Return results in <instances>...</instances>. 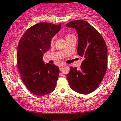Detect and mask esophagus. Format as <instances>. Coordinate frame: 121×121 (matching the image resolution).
<instances>
[{
  "instance_id": "esophagus-1",
  "label": "esophagus",
  "mask_w": 121,
  "mask_h": 121,
  "mask_svg": "<svg viewBox=\"0 0 121 121\" xmlns=\"http://www.w3.org/2000/svg\"><path fill=\"white\" fill-rule=\"evenodd\" d=\"M64 64H61L59 66V68H60V70H61V69H62V68L64 66Z\"/></svg>"
}]
</instances>
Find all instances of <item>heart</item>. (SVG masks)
<instances>
[{"mask_svg": "<svg viewBox=\"0 0 121 121\" xmlns=\"http://www.w3.org/2000/svg\"><path fill=\"white\" fill-rule=\"evenodd\" d=\"M74 37V36L73 35L68 34V35H66V36H65V39L68 40V39H69L71 38V37ZM55 37H52V38L51 39V42H50V43H51V45H52V44H54V43H55Z\"/></svg>", "mask_w": 121, "mask_h": 121, "instance_id": "b5f03b06", "label": "heart"}]
</instances>
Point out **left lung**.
Wrapping results in <instances>:
<instances>
[{"instance_id": "1", "label": "left lung", "mask_w": 121, "mask_h": 121, "mask_svg": "<svg viewBox=\"0 0 121 121\" xmlns=\"http://www.w3.org/2000/svg\"><path fill=\"white\" fill-rule=\"evenodd\" d=\"M75 28L78 37L77 53L84 59L80 69L70 67L66 78L72 90L83 94L98 87L108 68V48L104 38L87 22L73 20L66 24Z\"/></svg>"}]
</instances>
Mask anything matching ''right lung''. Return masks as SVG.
Masks as SVG:
<instances>
[{"mask_svg": "<svg viewBox=\"0 0 121 121\" xmlns=\"http://www.w3.org/2000/svg\"><path fill=\"white\" fill-rule=\"evenodd\" d=\"M61 24L39 23L30 27L21 37L17 47V65L22 81L33 94L43 96L56 87L59 68L45 64L44 53L51 47V40L61 28Z\"/></svg>", "mask_w": 121, "mask_h": 121, "instance_id": "1", "label": "right lung"}]
</instances>
